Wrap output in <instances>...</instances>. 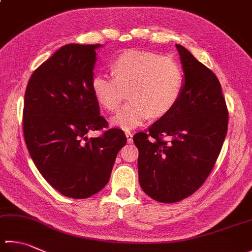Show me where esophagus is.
Listing matches in <instances>:
<instances>
[{"mask_svg":"<svg viewBox=\"0 0 252 252\" xmlns=\"http://www.w3.org/2000/svg\"><path fill=\"white\" fill-rule=\"evenodd\" d=\"M125 135H126V138H127L128 144H130V142H132V134H131V132L130 131H126Z\"/></svg>","mask_w":252,"mask_h":252,"instance_id":"1","label":"esophagus"}]
</instances>
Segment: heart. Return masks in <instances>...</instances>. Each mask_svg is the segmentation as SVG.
<instances>
[{
    "mask_svg": "<svg viewBox=\"0 0 252 252\" xmlns=\"http://www.w3.org/2000/svg\"><path fill=\"white\" fill-rule=\"evenodd\" d=\"M113 77L96 73L91 80L94 97L107 111H115L129 90L130 101L112 117V124L124 130L140 126L150 116L167 114L178 102L183 88L179 64L154 52L127 50L112 63Z\"/></svg>",
    "mask_w": 252,
    "mask_h": 252,
    "instance_id": "heart-1",
    "label": "heart"
}]
</instances>
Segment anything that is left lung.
<instances>
[{
  "label": "left lung",
  "instance_id": "obj_1",
  "mask_svg": "<svg viewBox=\"0 0 252 252\" xmlns=\"http://www.w3.org/2000/svg\"><path fill=\"white\" fill-rule=\"evenodd\" d=\"M175 47L184 72L178 102L148 131L134 136L140 187L161 203L179 202L200 189L214 167L228 126L216 75L183 46Z\"/></svg>",
  "mask_w": 252,
  "mask_h": 252
}]
</instances>
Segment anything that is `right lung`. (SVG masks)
<instances>
[{
	"mask_svg": "<svg viewBox=\"0 0 252 252\" xmlns=\"http://www.w3.org/2000/svg\"><path fill=\"white\" fill-rule=\"evenodd\" d=\"M69 44L38 67L28 81L23 111L24 138L38 171L63 195L87 198L105 187L127 139L107 127L91 89L96 49Z\"/></svg>",
	"mask_w": 252,
	"mask_h": 252,
	"instance_id": "1",
	"label": "right lung"
}]
</instances>
